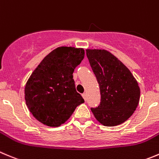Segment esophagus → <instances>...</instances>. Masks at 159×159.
Here are the masks:
<instances>
[{
	"label": "esophagus",
	"instance_id": "esophagus-1",
	"mask_svg": "<svg viewBox=\"0 0 159 159\" xmlns=\"http://www.w3.org/2000/svg\"><path fill=\"white\" fill-rule=\"evenodd\" d=\"M82 97L84 99V101H86V99H87V96H86V94L85 93H83L82 94Z\"/></svg>",
	"mask_w": 159,
	"mask_h": 159
}]
</instances>
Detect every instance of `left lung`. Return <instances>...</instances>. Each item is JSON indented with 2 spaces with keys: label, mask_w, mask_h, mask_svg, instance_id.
Returning a JSON list of instances; mask_svg holds the SVG:
<instances>
[{
  "label": "left lung",
  "mask_w": 159,
  "mask_h": 159,
  "mask_svg": "<svg viewBox=\"0 0 159 159\" xmlns=\"http://www.w3.org/2000/svg\"><path fill=\"white\" fill-rule=\"evenodd\" d=\"M91 67L99 84L101 102L91 108L97 120L106 127L123 124L139 103L140 88L128 68L105 50H86Z\"/></svg>",
  "instance_id": "left-lung-1"
}]
</instances>
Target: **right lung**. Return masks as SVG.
Segmentation results:
<instances>
[{
  "label": "right lung",
  "instance_id": "add662e5",
  "mask_svg": "<svg viewBox=\"0 0 159 159\" xmlns=\"http://www.w3.org/2000/svg\"><path fill=\"white\" fill-rule=\"evenodd\" d=\"M84 56V49L58 47L32 72L25 88V98L37 120L49 127H59L84 102L73 79L74 70Z\"/></svg>",
  "mask_w": 159,
  "mask_h": 159
}]
</instances>
